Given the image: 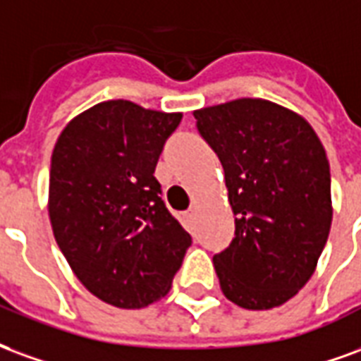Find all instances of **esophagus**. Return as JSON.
Here are the masks:
<instances>
[{
	"label": "esophagus",
	"mask_w": 361,
	"mask_h": 361,
	"mask_svg": "<svg viewBox=\"0 0 361 361\" xmlns=\"http://www.w3.org/2000/svg\"><path fill=\"white\" fill-rule=\"evenodd\" d=\"M184 217H186V221H188V223H192V221H194V217H196V209H188V212L184 213Z\"/></svg>",
	"instance_id": "1"
}]
</instances>
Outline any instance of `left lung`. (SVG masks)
Instances as JSON below:
<instances>
[{
	"label": "left lung",
	"mask_w": 361,
	"mask_h": 361,
	"mask_svg": "<svg viewBox=\"0 0 361 361\" xmlns=\"http://www.w3.org/2000/svg\"><path fill=\"white\" fill-rule=\"evenodd\" d=\"M217 154L235 238L213 256L223 294L246 310L290 300L314 275L331 231V171L323 144L296 113L242 97L194 111Z\"/></svg>",
	"instance_id": "8db88e82"
}]
</instances>
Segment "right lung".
Segmentation results:
<instances>
[{"label":"right lung","instance_id":"add662e5","mask_svg":"<svg viewBox=\"0 0 361 361\" xmlns=\"http://www.w3.org/2000/svg\"><path fill=\"white\" fill-rule=\"evenodd\" d=\"M183 115L111 99L63 128L51 155L49 221L78 281L138 310L165 296L192 244L154 177Z\"/></svg>","mask_w":361,"mask_h":361}]
</instances>
